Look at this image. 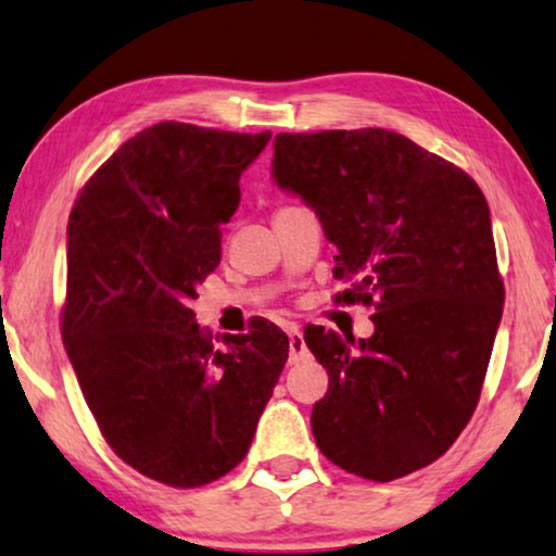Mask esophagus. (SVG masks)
<instances>
[{
  "label": "esophagus",
  "mask_w": 556,
  "mask_h": 556,
  "mask_svg": "<svg viewBox=\"0 0 556 556\" xmlns=\"http://www.w3.org/2000/svg\"><path fill=\"white\" fill-rule=\"evenodd\" d=\"M288 353H291V364H301L308 358V349H305L303 333L298 331V326H288Z\"/></svg>",
  "instance_id": "esophagus-1"
}]
</instances>
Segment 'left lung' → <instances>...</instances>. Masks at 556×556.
<instances>
[{
  "label": "left lung",
  "mask_w": 556,
  "mask_h": 556,
  "mask_svg": "<svg viewBox=\"0 0 556 556\" xmlns=\"http://www.w3.org/2000/svg\"><path fill=\"white\" fill-rule=\"evenodd\" d=\"M273 178L316 211L338 248L336 303L374 305L371 338L305 328L328 371L313 406L336 466L393 481L437 462L479 404L504 308L484 192L404 135L280 132Z\"/></svg>",
  "instance_id": "8db88e82"
}]
</instances>
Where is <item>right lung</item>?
Masks as SVG:
<instances>
[{
	"label": "right lung",
	"mask_w": 556,
	"mask_h": 556,
	"mask_svg": "<svg viewBox=\"0 0 556 556\" xmlns=\"http://www.w3.org/2000/svg\"><path fill=\"white\" fill-rule=\"evenodd\" d=\"M268 140L157 123L112 152L70 213L64 349L112 452L160 484L236 469L288 361L270 320L215 349L190 308Z\"/></svg>",
	"instance_id": "1"
}]
</instances>
